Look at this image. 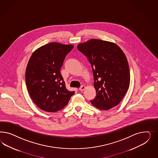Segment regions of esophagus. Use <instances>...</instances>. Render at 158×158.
Listing matches in <instances>:
<instances>
[{
  "mask_svg": "<svg viewBox=\"0 0 158 158\" xmlns=\"http://www.w3.org/2000/svg\"><path fill=\"white\" fill-rule=\"evenodd\" d=\"M85 89V86H82L79 88V91H83Z\"/></svg>",
  "mask_w": 158,
  "mask_h": 158,
  "instance_id": "34e87169",
  "label": "esophagus"
}]
</instances>
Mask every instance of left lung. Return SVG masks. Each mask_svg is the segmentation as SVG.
<instances>
[{
	"mask_svg": "<svg viewBox=\"0 0 158 158\" xmlns=\"http://www.w3.org/2000/svg\"><path fill=\"white\" fill-rule=\"evenodd\" d=\"M77 48L92 67L96 96L91 104L105 110L118 105L130 85L129 67L123 52L115 43L96 39Z\"/></svg>",
	"mask_w": 158,
	"mask_h": 158,
	"instance_id": "1",
	"label": "left lung"
}]
</instances>
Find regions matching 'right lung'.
Segmentation results:
<instances>
[{
    "mask_svg": "<svg viewBox=\"0 0 158 158\" xmlns=\"http://www.w3.org/2000/svg\"><path fill=\"white\" fill-rule=\"evenodd\" d=\"M73 46L48 43L34 52L25 72L26 86L34 103L42 110L55 112L67 105L75 91H68L60 72Z\"/></svg>",
    "mask_w": 158,
    "mask_h": 158,
    "instance_id": "add662e5",
    "label": "right lung"
}]
</instances>
